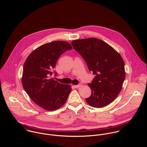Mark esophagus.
<instances>
[{
    "instance_id": "1",
    "label": "esophagus",
    "mask_w": 147,
    "mask_h": 147,
    "mask_svg": "<svg viewBox=\"0 0 147 147\" xmlns=\"http://www.w3.org/2000/svg\"><path fill=\"white\" fill-rule=\"evenodd\" d=\"M82 84H78V85H74V88H79L80 87L82 86Z\"/></svg>"
}]
</instances>
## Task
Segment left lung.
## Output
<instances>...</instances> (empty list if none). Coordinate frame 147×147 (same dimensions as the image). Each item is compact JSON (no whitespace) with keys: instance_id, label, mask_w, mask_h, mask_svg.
I'll list each match as a JSON object with an SVG mask.
<instances>
[{"instance_id":"obj_1","label":"left lung","mask_w":147,"mask_h":147,"mask_svg":"<svg viewBox=\"0 0 147 147\" xmlns=\"http://www.w3.org/2000/svg\"><path fill=\"white\" fill-rule=\"evenodd\" d=\"M71 45L85 59L88 70L95 75L88 84L91 94L86 99V102L96 108L113 102L120 92L125 77L121 56L110 45L95 37L73 40Z\"/></svg>"}]
</instances>
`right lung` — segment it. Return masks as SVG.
<instances>
[{
    "label": "right lung",
    "mask_w": 147,
    "mask_h": 147,
    "mask_svg": "<svg viewBox=\"0 0 147 147\" xmlns=\"http://www.w3.org/2000/svg\"><path fill=\"white\" fill-rule=\"evenodd\" d=\"M71 49L69 42L55 41L36 48L25 61L23 88L36 104L46 110L52 111L63 106L71 91L69 85L60 84L51 77L59 56Z\"/></svg>",
    "instance_id": "right-lung-1"
}]
</instances>
